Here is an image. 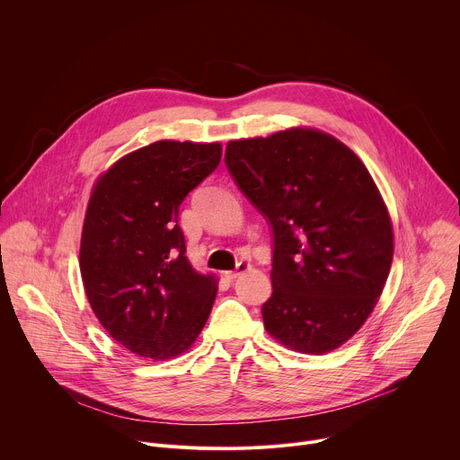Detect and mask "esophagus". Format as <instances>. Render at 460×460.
Returning <instances> with one entry per match:
<instances>
[{
  "label": "esophagus",
  "mask_w": 460,
  "mask_h": 460,
  "mask_svg": "<svg viewBox=\"0 0 460 460\" xmlns=\"http://www.w3.org/2000/svg\"><path fill=\"white\" fill-rule=\"evenodd\" d=\"M249 268H251V266L247 264V261H238L236 268H234V271H227V273H226V277H227L229 280H234V279H238L242 273H245Z\"/></svg>",
  "instance_id": "obj_1"
}]
</instances>
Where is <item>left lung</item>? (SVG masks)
Here are the masks:
<instances>
[{
	"label": "left lung",
	"instance_id": "left-lung-1",
	"mask_svg": "<svg viewBox=\"0 0 460 460\" xmlns=\"http://www.w3.org/2000/svg\"><path fill=\"white\" fill-rule=\"evenodd\" d=\"M226 167L273 231L270 335L322 355L349 341L389 275L393 229L360 158L337 138L289 128L229 142Z\"/></svg>",
	"mask_w": 460,
	"mask_h": 460
}]
</instances>
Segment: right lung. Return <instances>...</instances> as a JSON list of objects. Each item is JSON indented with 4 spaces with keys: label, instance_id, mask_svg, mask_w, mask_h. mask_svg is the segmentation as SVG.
<instances>
[{
    "label": "right lung",
    "instance_id": "obj_1",
    "mask_svg": "<svg viewBox=\"0 0 460 460\" xmlns=\"http://www.w3.org/2000/svg\"><path fill=\"white\" fill-rule=\"evenodd\" d=\"M220 158V144L162 140L123 156L94 185L80 249L84 288L107 333L135 355L172 358L209 318L217 280L190 268L178 213Z\"/></svg>",
    "mask_w": 460,
    "mask_h": 460
}]
</instances>
